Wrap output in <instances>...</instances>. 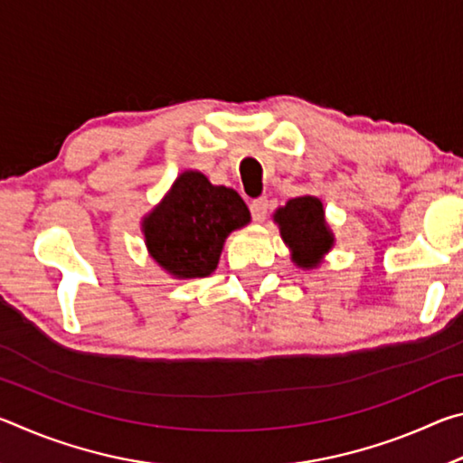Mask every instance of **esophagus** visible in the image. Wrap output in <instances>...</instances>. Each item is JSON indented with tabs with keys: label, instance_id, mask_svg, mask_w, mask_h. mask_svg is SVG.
<instances>
[{
	"label": "esophagus",
	"instance_id": "esophagus-1",
	"mask_svg": "<svg viewBox=\"0 0 463 463\" xmlns=\"http://www.w3.org/2000/svg\"><path fill=\"white\" fill-rule=\"evenodd\" d=\"M268 210H269L268 198H257L250 202V214H253L255 222H263L265 218H268Z\"/></svg>",
	"mask_w": 463,
	"mask_h": 463
}]
</instances>
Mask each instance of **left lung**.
Instances as JSON below:
<instances>
[{
    "instance_id": "left-lung-1",
    "label": "left lung",
    "mask_w": 463,
    "mask_h": 463,
    "mask_svg": "<svg viewBox=\"0 0 463 463\" xmlns=\"http://www.w3.org/2000/svg\"><path fill=\"white\" fill-rule=\"evenodd\" d=\"M281 239L296 268L317 269L335 247V234L325 218V206L317 195H300L273 213Z\"/></svg>"
}]
</instances>
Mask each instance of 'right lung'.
I'll use <instances>...</instances> for the list:
<instances>
[{"label": "right lung", "instance_id": "right-lung-1", "mask_svg": "<svg viewBox=\"0 0 463 463\" xmlns=\"http://www.w3.org/2000/svg\"><path fill=\"white\" fill-rule=\"evenodd\" d=\"M249 222L250 213L237 192L185 169L143 216L140 231L148 255L163 271L175 279H194L216 269L224 241Z\"/></svg>", "mask_w": 463, "mask_h": 463}]
</instances>
